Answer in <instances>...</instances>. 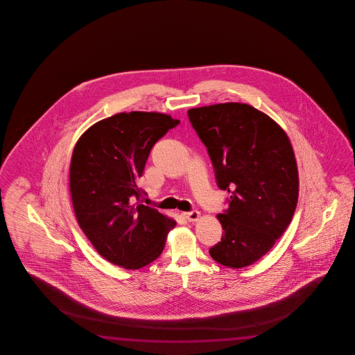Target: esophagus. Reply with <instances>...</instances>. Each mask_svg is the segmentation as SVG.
I'll list each match as a JSON object with an SVG mask.
<instances>
[{
  "mask_svg": "<svg viewBox=\"0 0 355 355\" xmlns=\"http://www.w3.org/2000/svg\"><path fill=\"white\" fill-rule=\"evenodd\" d=\"M182 217H184V218H187V221L193 223V221L198 220V217H200V212L196 210L189 211V212H182Z\"/></svg>",
  "mask_w": 355,
  "mask_h": 355,
  "instance_id": "esophagus-1",
  "label": "esophagus"
}]
</instances>
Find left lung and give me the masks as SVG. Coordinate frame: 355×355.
I'll list each match as a JSON object with an SVG mask.
<instances>
[{
    "mask_svg": "<svg viewBox=\"0 0 355 355\" xmlns=\"http://www.w3.org/2000/svg\"><path fill=\"white\" fill-rule=\"evenodd\" d=\"M210 157L217 187L229 193L218 214L221 241L209 250L220 265L242 268L270 251L295 215L298 168L282 128L248 104L187 112Z\"/></svg>",
    "mask_w": 355,
    "mask_h": 355,
    "instance_id": "obj_1",
    "label": "left lung"
}]
</instances>
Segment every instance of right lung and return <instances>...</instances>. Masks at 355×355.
I'll use <instances>...</instances> for the list:
<instances>
[{
  "instance_id": "right-lung-1",
  "label": "right lung",
  "mask_w": 355,
  "mask_h": 355,
  "mask_svg": "<svg viewBox=\"0 0 355 355\" xmlns=\"http://www.w3.org/2000/svg\"><path fill=\"white\" fill-rule=\"evenodd\" d=\"M180 123L162 113H119L98 121L73 150L69 187L79 226L102 257L139 270L162 254L174 220L139 204L153 146Z\"/></svg>"
}]
</instances>
